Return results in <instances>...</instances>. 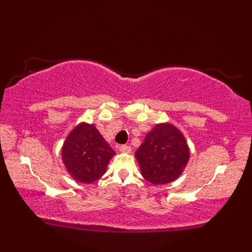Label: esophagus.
<instances>
[{
    "label": "esophagus",
    "mask_w": 252,
    "mask_h": 252,
    "mask_svg": "<svg viewBox=\"0 0 252 252\" xmlns=\"http://www.w3.org/2000/svg\"><path fill=\"white\" fill-rule=\"evenodd\" d=\"M119 151H120L121 153L130 154L131 151H132V148H131L130 146H127V145H120V146H119Z\"/></svg>",
    "instance_id": "1"
}]
</instances>
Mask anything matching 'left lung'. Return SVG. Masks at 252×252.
Instances as JSON below:
<instances>
[{
  "label": "left lung",
  "instance_id": "obj_1",
  "mask_svg": "<svg viewBox=\"0 0 252 252\" xmlns=\"http://www.w3.org/2000/svg\"><path fill=\"white\" fill-rule=\"evenodd\" d=\"M135 157L144 179L155 185L167 184L184 171L189 148L178 127L171 123H159L147 133Z\"/></svg>",
  "mask_w": 252,
  "mask_h": 252
}]
</instances>
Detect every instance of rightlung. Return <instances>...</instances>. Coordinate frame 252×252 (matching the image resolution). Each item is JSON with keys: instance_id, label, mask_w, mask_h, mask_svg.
Masks as SVG:
<instances>
[{"instance_id": "obj_1", "label": "right lung", "mask_w": 252, "mask_h": 252, "mask_svg": "<svg viewBox=\"0 0 252 252\" xmlns=\"http://www.w3.org/2000/svg\"><path fill=\"white\" fill-rule=\"evenodd\" d=\"M115 155L94 125L80 123L69 133L62 149L67 172L80 183L91 184L106 172Z\"/></svg>"}]
</instances>
